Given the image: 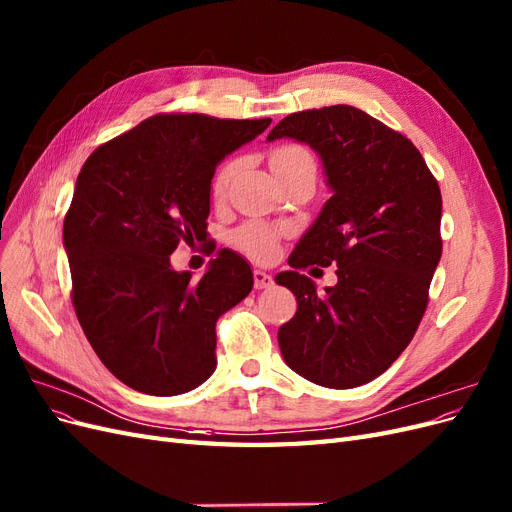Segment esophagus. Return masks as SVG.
<instances>
[{
	"instance_id": "esophagus-1",
	"label": "esophagus",
	"mask_w": 512,
	"mask_h": 512,
	"mask_svg": "<svg viewBox=\"0 0 512 512\" xmlns=\"http://www.w3.org/2000/svg\"><path fill=\"white\" fill-rule=\"evenodd\" d=\"M254 286H256L258 290L271 288V286H273V277H271L267 271L256 269V271H254Z\"/></svg>"
}]
</instances>
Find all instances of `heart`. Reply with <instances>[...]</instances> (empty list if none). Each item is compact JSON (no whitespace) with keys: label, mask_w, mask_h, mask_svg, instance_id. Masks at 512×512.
Listing matches in <instances>:
<instances>
[{"label":"heart","mask_w":512,"mask_h":512,"mask_svg":"<svg viewBox=\"0 0 512 512\" xmlns=\"http://www.w3.org/2000/svg\"><path fill=\"white\" fill-rule=\"evenodd\" d=\"M305 162H314V158H312V153H309L301 145H282L271 153V168L273 170H282V168H290V166L305 164ZM237 166H239L237 160H228L218 168V173H215V177H213V194L215 196H222L226 192ZM237 243L247 254H252L254 258H260V260H267L277 252V235L269 226L260 224V222H250L243 228H239Z\"/></svg>","instance_id":"obj_1"}]
</instances>
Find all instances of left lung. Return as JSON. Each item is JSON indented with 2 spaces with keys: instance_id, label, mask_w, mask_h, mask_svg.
Listing matches in <instances>:
<instances>
[{
  "instance_id": "left-lung-1",
  "label": "left lung",
  "mask_w": 512,
  "mask_h": 512,
  "mask_svg": "<svg viewBox=\"0 0 512 512\" xmlns=\"http://www.w3.org/2000/svg\"><path fill=\"white\" fill-rule=\"evenodd\" d=\"M312 147L333 196L275 282L297 297L277 342L292 371L329 389L378 378L421 324L442 256V194L410 138L361 108L335 104L284 117L267 141ZM338 265L318 293L296 269Z\"/></svg>"
}]
</instances>
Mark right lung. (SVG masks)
<instances>
[{
    "label": "right lung",
    "instance_id": "obj_1",
    "mask_svg": "<svg viewBox=\"0 0 512 512\" xmlns=\"http://www.w3.org/2000/svg\"><path fill=\"white\" fill-rule=\"evenodd\" d=\"M269 123L160 113L83 164L64 220L72 305L91 348L130 389L181 395L215 371V322L250 294L252 269L220 250L194 282L170 254L205 237L215 166Z\"/></svg>",
    "mask_w": 512,
    "mask_h": 512
}]
</instances>
